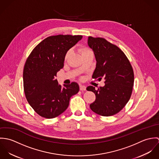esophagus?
<instances>
[{
    "label": "esophagus",
    "mask_w": 159,
    "mask_h": 159,
    "mask_svg": "<svg viewBox=\"0 0 159 159\" xmlns=\"http://www.w3.org/2000/svg\"><path fill=\"white\" fill-rule=\"evenodd\" d=\"M80 91H86V87L85 86L80 85Z\"/></svg>",
    "instance_id": "34e87169"
}]
</instances>
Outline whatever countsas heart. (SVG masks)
Returning <instances> with one entry per match:
<instances>
[{"instance_id": "b5f03b06", "label": "heart", "mask_w": 159, "mask_h": 159, "mask_svg": "<svg viewBox=\"0 0 159 159\" xmlns=\"http://www.w3.org/2000/svg\"><path fill=\"white\" fill-rule=\"evenodd\" d=\"M78 50L79 51V52L82 55L83 57L85 56L86 55L89 54L92 52V50L91 49H89V48L86 47V46H80L78 48ZM71 53V51L70 50H68L67 51V52L65 54V56H64V60L66 61L67 59H68V56H70Z\"/></svg>"}]
</instances>
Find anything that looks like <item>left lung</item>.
I'll return each instance as SVG.
<instances>
[{"instance_id": "1", "label": "left lung", "mask_w": 159, "mask_h": 159, "mask_svg": "<svg viewBox=\"0 0 159 159\" xmlns=\"http://www.w3.org/2000/svg\"><path fill=\"white\" fill-rule=\"evenodd\" d=\"M88 45L96 59V68L92 75L95 80L105 79V86L95 89L88 86L87 91L95 95L90 105L91 110L103 116L118 113L130 98L134 83L132 66L124 52L116 45L102 37H88Z\"/></svg>"}]
</instances>
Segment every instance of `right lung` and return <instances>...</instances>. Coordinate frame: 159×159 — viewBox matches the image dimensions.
Instances as JSON below:
<instances>
[{"label": "right lung", "mask_w": 159, "mask_h": 159, "mask_svg": "<svg viewBox=\"0 0 159 159\" xmlns=\"http://www.w3.org/2000/svg\"><path fill=\"white\" fill-rule=\"evenodd\" d=\"M82 35L50 36L36 46L28 56L23 70V86L26 99L39 116L54 118L68 108L71 96L79 91L73 82L58 84L57 71L64 67L67 51L78 42Z\"/></svg>", "instance_id": "right-lung-1"}]
</instances>
